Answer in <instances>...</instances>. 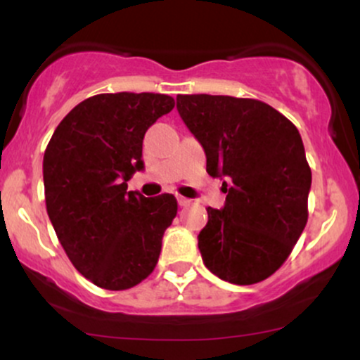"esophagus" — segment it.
<instances>
[{
  "label": "esophagus",
  "instance_id": "esophagus-1",
  "mask_svg": "<svg viewBox=\"0 0 360 360\" xmlns=\"http://www.w3.org/2000/svg\"><path fill=\"white\" fill-rule=\"evenodd\" d=\"M177 203H179V206H188L191 203V200H188V198L184 196H177Z\"/></svg>",
  "mask_w": 360,
  "mask_h": 360
}]
</instances>
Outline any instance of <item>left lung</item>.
I'll return each instance as SVG.
<instances>
[{
    "instance_id": "8db88e82",
    "label": "left lung",
    "mask_w": 360,
    "mask_h": 360,
    "mask_svg": "<svg viewBox=\"0 0 360 360\" xmlns=\"http://www.w3.org/2000/svg\"><path fill=\"white\" fill-rule=\"evenodd\" d=\"M177 111L206 154V171L221 177V210L206 208L198 235L205 266L232 284L274 274L308 221L311 169L298 128L259 100L179 94Z\"/></svg>"
}]
</instances>
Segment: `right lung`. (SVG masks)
<instances>
[{
	"mask_svg": "<svg viewBox=\"0 0 360 360\" xmlns=\"http://www.w3.org/2000/svg\"><path fill=\"white\" fill-rule=\"evenodd\" d=\"M172 108L167 94H96L65 115L45 148L49 218L72 266L103 289L134 288L154 271L177 213L172 194L127 191L143 169V135Z\"/></svg>",
	"mask_w": 360,
	"mask_h": 360,
	"instance_id": "obj_1",
	"label": "right lung"
}]
</instances>
